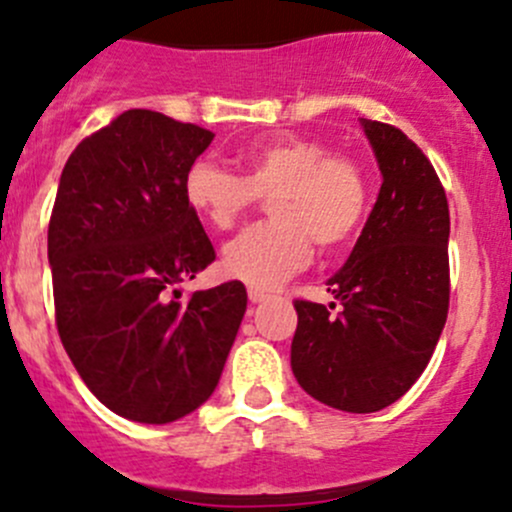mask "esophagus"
<instances>
[{"mask_svg": "<svg viewBox=\"0 0 512 512\" xmlns=\"http://www.w3.org/2000/svg\"><path fill=\"white\" fill-rule=\"evenodd\" d=\"M247 297H250L252 304H260V302H265V299L270 297V294H267L265 289H250V292H247Z\"/></svg>", "mask_w": 512, "mask_h": 512, "instance_id": "34e87169", "label": "esophagus"}]
</instances>
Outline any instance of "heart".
<instances>
[{
    "label": "heart",
    "mask_w": 512,
    "mask_h": 512,
    "mask_svg": "<svg viewBox=\"0 0 512 512\" xmlns=\"http://www.w3.org/2000/svg\"><path fill=\"white\" fill-rule=\"evenodd\" d=\"M245 175L210 158L185 170L190 208L215 230H230L267 195L272 220L232 237L223 270L250 287H275L302 270L319 250H339L354 237L366 210V183L352 158L332 156L322 141L285 136L260 141L242 153Z\"/></svg>",
    "instance_id": "b5f03b06"
}]
</instances>
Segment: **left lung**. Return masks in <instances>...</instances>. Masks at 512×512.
<instances>
[{"instance_id": "obj_1", "label": "left lung", "mask_w": 512, "mask_h": 512, "mask_svg": "<svg viewBox=\"0 0 512 512\" xmlns=\"http://www.w3.org/2000/svg\"><path fill=\"white\" fill-rule=\"evenodd\" d=\"M361 128L381 170L379 198L349 260L327 280L337 304L294 302L292 371L312 399L374 414L416 384L443 332L451 218L421 148L389 123L361 118Z\"/></svg>"}]
</instances>
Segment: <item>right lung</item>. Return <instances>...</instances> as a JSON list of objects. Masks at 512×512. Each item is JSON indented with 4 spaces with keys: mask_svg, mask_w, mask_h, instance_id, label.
I'll use <instances>...</instances> for the list:
<instances>
[{
    "mask_svg": "<svg viewBox=\"0 0 512 512\" xmlns=\"http://www.w3.org/2000/svg\"><path fill=\"white\" fill-rule=\"evenodd\" d=\"M213 131L131 108L84 138L61 173L49 265L61 344L113 414L170 423L210 399L247 309L237 280L180 302L215 260L183 193Z\"/></svg>",
    "mask_w": 512,
    "mask_h": 512,
    "instance_id": "add662e5",
    "label": "right lung"
}]
</instances>
